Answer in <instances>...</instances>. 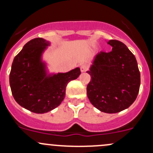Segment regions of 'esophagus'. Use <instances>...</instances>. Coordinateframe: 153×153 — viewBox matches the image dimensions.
Instances as JSON below:
<instances>
[{"instance_id": "esophagus-1", "label": "esophagus", "mask_w": 153, "mask_h": 153, "mask_svg": "<svg viewBox=\"0 0 153 153\" xmlns=\"http://www.w3.org/2000/svg\"><path fill=\"white\" fill-rule=\"evenodd\" d=\"M80 69H81V72H86V71L87 70L88 67H87V65H86V64H82V65L81 66V67H80Z\"/></svg>"}]
</instances>
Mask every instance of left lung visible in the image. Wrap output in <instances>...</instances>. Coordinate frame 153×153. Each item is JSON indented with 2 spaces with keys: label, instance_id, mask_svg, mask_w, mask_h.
I'll return each mask as SVG.
<instances>
[{
  "label": "left lung",
  "instance_id": "left-lung-1",
  "mask_svg": "<svg viewBox=\"0 0 153 153\" xmlns=\"http://www.w3.org/2000/svg\"><path fill=\"white\" fill-rule=\"evenodd\" d=\"M107 44L112 51L96 54L86 71L91 76L86 93L98 110L116 113L136 99L141 77L136 58L124 44L117 40H109Z\"/></svg>",
  "mask_w": 153,
  "mask_h": 153
}]
</instances>
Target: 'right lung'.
<instances>
[{
	"label": "right lung",
	"instance_id": "right-lung-1",
	"mask_svg": "<svg viewBox=\"0 0 153 153\" xmlns=\"http://www.w3.org/2000/svg\"><path fill=\"white\" fill-rule=\"evenodd\" d=\"M49 41L38 38L27 42L15 57L10 74V84L16 102L38 114L52 110L61 104L69 81L78 78L79 67L67 72H50L44 61Z\"/></svg>",
	"mask_w": 153,
	"mask_h": 153
}]
</instances>
